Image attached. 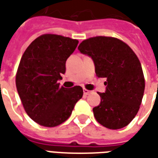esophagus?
Listing matches in <instances>:
<instances>
[{
	"mask_svg": "<svg viewBox=\"0 0 158 158\" xmlns=\"http://www.w3.org/2000/svg\"><path fill=\"white\" fill-rule=\"evenodd\" d=\"M83 91H84V94L85 95H89L90 93V90H86V89H84V90H83Z\"/></svg>",
	"mask_w": 158,
	"mask_h": 158,
	"instance_id": "34e87169",
	"label": "esophagus"
}]
</instances>
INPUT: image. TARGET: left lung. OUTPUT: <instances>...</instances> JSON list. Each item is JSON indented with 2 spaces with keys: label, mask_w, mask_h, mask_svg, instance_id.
<instances>
[{
  "label": "left lung",
  "mask_w": 158,
  "mask_h": 158,
  "mask_svg": "<svg viewBox=\"0 0 158 158\" xmlns=\"http://www.w3.org/2000/svg\"><path fill=\"white\" fill-rule=\"evenodd\" d=\"M78 49L92 59L98 78H106V90L98 93L100 104L93 108L96 120L110 129H120L133 121L144 90L140 61L128 45L117 38L90 37Z\"/></svg>",
  "instance_id": "1"
}]
</instances>
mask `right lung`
Returning a JSON list of instances; mask_svg holds the SVG:
<instances>
[{
    "instance_id": "obj_1",
    "label": "right lung",
    "mask_w": 158,
    "mask_h": 158,
    "mask_svg": "<svg viewBox=\"0 0 158 158\" xmlns=\"http://www.w3.org/2000/svg\"><path fill=\"white\" fill-rule=\"evenodd\" d=\"M78 44L70 37L45 34L33 41L22 56L16 87L25 112L39 125L61 124L82 98V87L65 88L58 83Z\"/></svg>"
}]
</instances>
